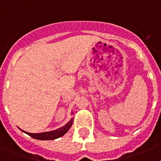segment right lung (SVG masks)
I'll return each mask as SVG.
<instances>
[{"mask_svg": "<svg viewBox=\"0 0 161 161\" xmlns=\"http://www.w3.org/2000/svg\"><path fill=\"white\" fill-rule=\"evenodd\" d=\"M72 123H73V119H71V120L67 123L66 125H64V126L60 127V128L57 129V130H52V131L48 132H42V133H29V132L26 131H22L24 133L29 135L31 137L34 138L35 139H40V140H52V139H58V138L63 136L64 134H66L68 131V130L70 129V127L72 126Z\"/></svg>", "mask_w": 161, "mask_h": 161, "instance_id": "right-lung-1", "label": "right lung"}]
</instances>
